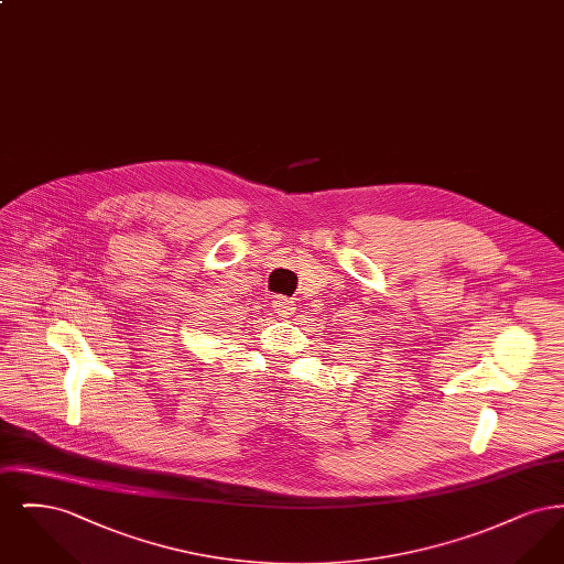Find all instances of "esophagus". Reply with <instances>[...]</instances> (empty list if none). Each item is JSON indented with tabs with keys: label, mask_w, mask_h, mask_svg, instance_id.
<instances>
[{
	"label": "esophagus",
	"mask_w": 564,
	"mask_h": 564,
	"mask_svg": "<svg viewBox=\"0 0 564 564\" xmlns=\"http://www.w3.org/2000/svg\"><path fill=\"white\" fill-rule=\"evenodd\" d=\"M272 311H274L276 315H281V317H290V315H294L295 304L290 297H285V295H276V297L272 300Z\"/></svg>",
	"instance_id": "1"
}]
</instances>
